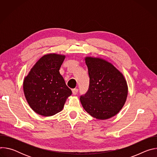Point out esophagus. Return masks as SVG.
Listing matches in <instances>:
<instances>
[{"mask_svg": "<svg viewBox=\"0 0 157 157\" xmlns=\"http://www.w3.org/2000/svg\"><path fill=\"white\" fill-rule=\"evenodd\" d=\"M78 89H76V88H75V89H73V90H72V93H73V94L74 95H76L78 93Z\"/></svg>", "mask_w": 157, "mask_h": 157, "instance_id": "obj_1", "label": "esophagus"}]
</instances>
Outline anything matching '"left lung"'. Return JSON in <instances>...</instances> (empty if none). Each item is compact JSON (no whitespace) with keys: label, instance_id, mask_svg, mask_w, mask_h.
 Segmentation results:
<instances>
[{"label":"left lung","instance_id":"obj_1","mask_svg":"<svg viewBox=\"0 0 157 157\" xmlns=\"http://www.w3.org/2000/svg\"><path fill=\"white\" fill-rule=\"evenodd\" d=\"M89 85L80 97L88 114L100 120L116 116L124 106L128 94L126 80L111 63L99 58L86 57Z\"/></svg>","mask_w":157,"mask_h":157}]
</instances>
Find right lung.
I'll list each match as a JSON object with an SVG mask.
<instances>
[{"label":"right lung","mask_w":157,"mask_h":157,"mask_svg":"<svg viewBox=\"0 0 157 157\" xmlns=\"http://www.w3.org/2000/svg\"><path fill=\"white\" fill-rule=\"evenodd\" d=\"M64 58V55L55 53L44 55L24 79L25 98L30 107L41 116L59 113L72 94L59 71Z\"/></svg>","instance_id":"add662e5"}]
</instances>
